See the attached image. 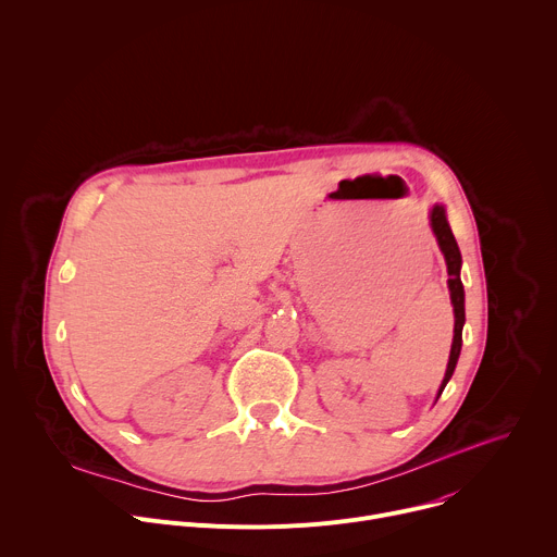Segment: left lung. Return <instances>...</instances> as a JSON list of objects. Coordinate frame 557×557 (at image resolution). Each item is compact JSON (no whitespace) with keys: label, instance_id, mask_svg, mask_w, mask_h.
Returning a JSON list of instances; mask_svg holds the SVG:
<instances>
[{"label":"left lung","instance_id":"left-lung-1","mask_svg":"<svg viewBox=\"0 0 557 557\" xmlns=\"http://www.w3.org/2000/svg\"><path fill=\"white\" fill-rule=\"evenodd\" d=\"M430 226H432V233L436 235V243H438V249L445 258V264H447V286H449V297H451V306H454V342H451V350H449V361H447V370H445V376H443V383L438 387V394H436V401L438 396L443 394L447 381L451 379L454 370H456V363H458V357H460V346H462V326H465V288H462V282H460V267H462V258H460V251H458V245H456V237L449 228V222H447V213H445V207L443 205H434L432 211H430Z\"/></svg>","mask_w":557,"mask_h":557}]
</instances>
